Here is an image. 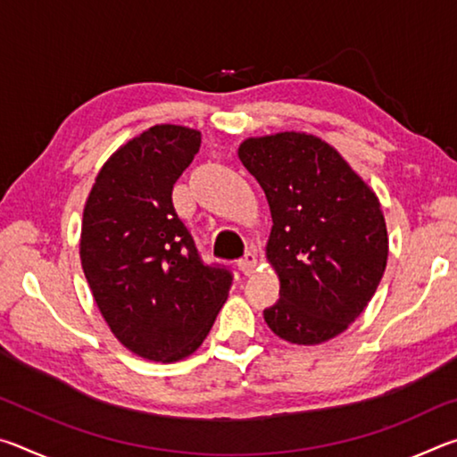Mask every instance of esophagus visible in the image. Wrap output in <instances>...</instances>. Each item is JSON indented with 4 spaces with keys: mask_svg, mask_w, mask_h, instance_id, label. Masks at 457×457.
I'll use <instances>...</instances> for the list:
<instances>
[{
    "mask_svg": "<svg viewBox=\"0 0 457 457\" xmlns=\"http://www.w3.org/2000/svg\"><path fill=\"white\" fill-rule=\"evenodd\" d=\"M237 266H239V270H242V274L244 276H252L253 272H256V266H258V258H256V253H245V256L237 262Z\"/></svg>",
    "mask_w": 457,
    "mask_h": 457,
    "instance_id": "obj_1",
    "label": "esophagus"
}]
</instances>
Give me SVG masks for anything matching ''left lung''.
<instances>
[{
  "mask_svg": "<svg viewBox=\"0 0 457 457\" xmlns=\"http://www.w3.org/2000/svg\"><path fill=\"white\" fill-rule=\"evenodd\" d=\"M239 161L256 177L272 213L268 260L280 298L264 320L294 345L346 330L381 282L389 239L378 199L320 138L278 133L247 138Z\"/></svg>",
  "mask_w": 457,
  "mask_h": 457,
  "instance_id": "left-lung-1",
  "label": "left lung"
}]
</instances>
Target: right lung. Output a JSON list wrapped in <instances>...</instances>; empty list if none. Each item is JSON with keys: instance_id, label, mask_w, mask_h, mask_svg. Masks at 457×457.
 <instances>
[{"instance_id": "right-lung-1", "label": "right lung", "mask_w": 457, "mask_h": 457, "mask_svg": "<svg viewBox=\"0 0 457 457\" xmlns=\"http://www.w3.org/2000/svg\"><path fill=\"white\" fill-rule=\"evenodd\" d=\"M201 145L193 129L157 125L100 169L82 218L80 260L108 327L149 361H179L204 343L234 272L205 264L171 193Z\"/></svg>"}]
</instances>
